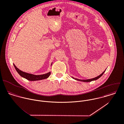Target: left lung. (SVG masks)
Listing matches in <instances>:
<instances>
[{
    "label": "left lung",
    "instance_id": "obj_1",
    "mask_svg": "<svg viewBox=\"0 0 124 124\" xmlns=\"http://www.w3.org/2000/svg\"><path fill=\"white\" fill-rule=\"evenodd\" d=\"M105 70L101 74L100 76H98V77H96V78H92V79H87V80H80V79H76V78H73L74 79H75L76 80H78V81H83V82H90V81H93V80H97V79H98V78H99L101 77L102 75H103V74H104V73L105 72Z\"/></svg>",
    "mask_w": 124,
    "mask_h": 124
}]
</instances>
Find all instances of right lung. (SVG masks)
<instances>
[{
	"label": "right lung",
	"instance_id": "obj_1",
	"mask_svg": "<svg viewBox=\"0 0 124 124\" xmlns=\"http://www.w3.org/2000/svg\"><path fill=\"white\" fill-rule=\"evenodd\" d=\"M14 66L18 72V73L22 77L25 78V79L30 80V81H37V80H42L46 78H47L50 75L51 73L49 72L47 74H44V75H39V76H36V75H34L32 74H28L25 72H23L20 70H19L16 66L13 64Z\"/></svg>",
	"mask_w": 124,
	"mask_h": 124
}]
</instances>
